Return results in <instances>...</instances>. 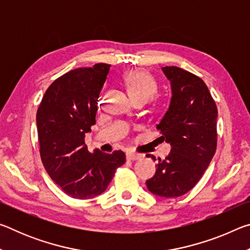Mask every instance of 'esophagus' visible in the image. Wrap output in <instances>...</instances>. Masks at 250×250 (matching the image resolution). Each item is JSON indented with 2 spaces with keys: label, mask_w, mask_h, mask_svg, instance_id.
I'll use <instances>...</instances> for the list:
<instances>
[{
  "label": "esophagus",
  "mask_w": 250,
  "mask_h": 250,
  "mask_svg": "<svg viewBox=\"0 0 250 250\" xmlns=\"http://www.w3.org/2000/svg\"><path fill=\"white\" fill-rule=\"evenodd\" d=\"M139 159H141V155L140 154L131 153V152H129V153H126V160H129V161H137Z\"/></svg>",
  "instance_id": "1"
}]
</instances>
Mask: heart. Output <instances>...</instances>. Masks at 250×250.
<instances>
[{
  "label": "heart",
  "mask_w": 250,
  "mask_h": 250,
  "mask_svg": "<svg viewBox=\"0 0 250 250\" xmlns=\"http://www.w3.org/2000/svg\"><path fill=\"white\" fill-rule=\"evenodd\" d=\"M125 83L134 101H147L155 95L158 84L145 69H132L125 75Z\"/></svg>",
  "instance_id": "1"
}]
</instances>
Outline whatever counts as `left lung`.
<instances>
[{"instance_id":"1","label":"left lung","mask_w":250,"mask_h":250,"mask_svg":"<svg viewBox=\"0 0 250 250\" xmlns=\"http://www.w3.org/2000/svg\"><path fill=\"white\" fill-rule=\"evenodd\" d=\"M171 82L172 98L156 129L171 145L166 160L146 183L161 197H179L194 188L216 151L217 107L203 80L175 66L162 68Z\"/></svg>"}]
</instances>
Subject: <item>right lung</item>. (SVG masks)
<instances>
[{
  "mask_svg": "<svg viewBox=\"0 0 250 250\" xmlns=\"http://www.w3.org/2000/svg\"><path fill=\"white\" fill-rule=\"evenodd\" d=\"M110 66L70 70L50 84L37 110L42 162L48 175L67 195L79 200L100 195L107 189L125 154L88 151L84 134L96 124L97 101Z\"/></svg>",
  "mask_w": 250,
  "mask_h": 250,
  "instance_id": "obj_1",
  "label": "right lung"
}]
</instances>
